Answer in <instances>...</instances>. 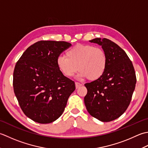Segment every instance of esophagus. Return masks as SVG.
<instances>
[{
	"instance_id": "34e87169",
	"label": "esophagus",
	"mask_w": 148,
	"mask_h": 148,
	"mask_svg": "<svg viewBox=\"0 0 148 148\" xmlns=\"http://www.w3.org/2000/svg\"><path fill=\"white\" fill-rule=\"evenodd\" d=\"M82 84H80V83H78V82H75V87H76V89L79 88L80 86H82Z\"/></svg>"
}]
</instances>
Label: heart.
Wrapping results in <instances>:
<instances>
[{"instance_id":"heart-1","label":"heart","mask_w":148,"mask_h":148,"mask_svg":"<svg viewBox=\"0 0 148 148\" xmlns=\"http://www.w3.org/2000/svg\"><path fill=\"white\" fill-rule=\"evenodd\" d=\"M107 62V53L101 48L78 44L69 49L66 55L57 57L56 64L66 77L74 76L79 70L78 79L88 77L90 80H96L105 73Z\"/></svg>"}]
</instances>
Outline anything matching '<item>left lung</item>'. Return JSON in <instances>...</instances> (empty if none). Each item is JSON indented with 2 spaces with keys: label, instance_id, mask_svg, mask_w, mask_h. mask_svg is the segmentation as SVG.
I'll use <instances>...</instances> for the list:
<instances>
[{
  "label": "left lung",
  "instance_id": "1",
  "mask_svg": "<svg viewBox=\"0 0 148 148\" xmlns=\"http://www.w3.org/2000/svg\"><path fill=\"white\" fill-rule=\"evenodd\" d=\"M101 46L108 62L105 73L97 80L85 84L84 103L90 115L102 122L118 118L127 109L134 91L136 76L127 54L106 38L89 41Z\"/></svg>",
  "mask_w": 148,
  "mask_h": 148
}]
</instances>
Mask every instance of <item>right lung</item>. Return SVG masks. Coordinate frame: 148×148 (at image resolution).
Masks as SVG:
<instances>
[{
  "label": "right lung",
  "mask_w": 148,
  "mask_h": 148,
  "mask_svg": "<svg viewBox=\"0 0 148 148\" xmlns=\"http://www.w3.org/2000/svg\"><path fill=\"white\" fill-rule=\"evenodd\" d=\"M71 45L66 41H38L16 62L13 73L14 94L25 115L35 122L55 121L75 91V82L64 76L56 64L57 57Z\"/></svg>",
  "instance_id": "right-lung-1"
}]
</instances>
